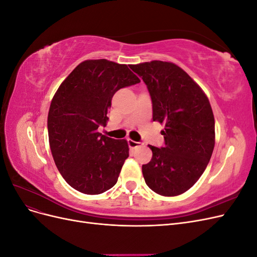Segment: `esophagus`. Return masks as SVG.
Returning a JSON list of instances; mask_svg holds the SVG:
<instances>
[{
    "instance_id": "1",
    "label": "esophagus",
    "mask_w": 257,
    "mask_h": 257,
    "mask_svg": "<svg viewBox=\"0 0 257 257\" xmlns=\"http://www.w3.org/2000/svg\"><path fill=\"white\" fill-rule=\"evenodd\" d=\"M127 143H128V146H130L131 149H135V148H137V147L143 146V143L132 141V139H127Z\"/></svg>"
}]
</instances>
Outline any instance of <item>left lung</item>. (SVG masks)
<instances>
[{
    "mask_svg": "<svg viewBox=\"0 0 257 257\" xmlns=\"http://www.w3.org/2000/svg\"><path fill=\"white\" fill-rule=\"evenodd\" d=\"M130 67L149 90L153 121L165 125L164 147L149 146L152 159L143 165L145 181L162 196H178L197 182L212 155L211 105L199 85L172 62L155 60Z\"/></svg>",
    "mask_w": 257,
    "mask_h": 257,
    "instance_id": "8db88e82",
    "label": "left lung"
}]
</instances>
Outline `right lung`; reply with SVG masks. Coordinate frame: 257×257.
I'll return each mask as SVG.
<instances>
[{
    "mask_svg": "<svg viewBox=\"0 0 257 257\" xmlns=\"http://www.w3.org/2000/svg\"><path fill=\"white\" fill-rule=\"evenodd\" d=\"M138 82L126 64L99 59L81 62L60 84L48 112L49 145L57 168L73 189L96 195L118 181L128 158L127 142L97 130L107 125L114 93Z\"/></svg>",
    "mask_w": 257,
    "mask_h": 257,
    "instance_id": "add662e5",
    "label": "right lung"
}]
</instances>
